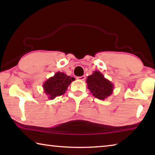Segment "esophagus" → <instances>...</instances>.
I'll return each instance as SVG.
<instances>
[{"instance_id": "1", "label": "esophagus", "mask_w": 155, "mask_h": 155, "mask_svg": "<svg viewBox=\"0 0 155 155\" xmlns=\"http://www.w3.org/2000/svg\"><path fill=\"white\" fill-rule=\"evenodd\" d=\"M77 78H78V80H80V81H85V76H81V77H77Z\"/></svg>"}]
</instances>
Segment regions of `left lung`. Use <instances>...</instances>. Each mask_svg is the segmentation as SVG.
Here are the masks:
<instances>
[{"instance_id":"8db88e82","label":"left lung","mask_w":155,"mask_h":155,"mask_svg":"<svg viewBox=\"0 0 155 155\" xmlns=\"http://www.w3.org/2000/svg\"><path fill=\"white\" fill-rule=\"evenodd\" d=\"M87 87L92 95L99 100H105L113 94L114 85L100 71H94L87 78Z\"/></svg>"}]
</instances>
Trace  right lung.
I'll return each mask as SVG.
<instances>
[{
  "instance_id": "1",
  "label": "right lung",
  "mask_w": 155,
  "mask_h": 155,
  "mask_svg": "<svg viewBox=\"0 0 155 155\" xmlns=\"http://www.w3.org/2000/svg\"><path fill=\"white\" fill-rule=\"evenodd\" d=\"M75 78L70 77L64 72H57L53 77H50L43 84L44 91L50 100H53L57 96L64 94L68 86Z\"/></svg>"
}]
</instances>
